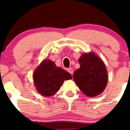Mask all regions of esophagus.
<instances>
[{
  "instance_id": "34e87169",
  "label": "esophagus",
  "mask_w": 130,
  "mask_h": 130,
  "mask_svg": "<svg viewBox=\"0 0 130 130\" xmlns=\"http://www.w3.org/2000/svg\"><path fill=\"white\" fill-rule=\"evenodd\" d=\"M67 70H68V72H69L71 74V75H73V70L72 68H68Z\"/></svg>"
}]
</instances>
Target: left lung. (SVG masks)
I'll use <instances>...</instances> for the list:
<instances>
[{"label": "left lung", "instance_id": "1", "mask_svg": "<svg viewBox=\"0 0 130 130\" xmlns=\"http://www.w3.org/2000/svg\"><path fill=\"white\" fill-rule=\"evenodd\" d=\"M80 68L74 71L73 79L86 96L94 97L103 92L108 77L104 62L96 54H83L79 59Z\"/></svg>", "mask_w": 130, "mask_h": 130}]
</instances>
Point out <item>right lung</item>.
<instances>
[{
  "label": "right lung",
  "mask_w": 130,
  "mask_h": 130,
  "mask_svg": "<svg viewBox=\"0 0 130 130\" xmlns=\"http://www.w3.org/2000/svg\"><path fill=\"white\" fill-rule=\"evenodd\" d=\"M33 79L37 92L42 96H50L60 89L64 80L72 77L53 61L44 60L34 71Z\"/></svg>",
  "instance_id": "obj_1"
}]
</instances>
